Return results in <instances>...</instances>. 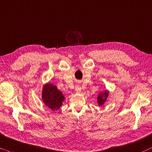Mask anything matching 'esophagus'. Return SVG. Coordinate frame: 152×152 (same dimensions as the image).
<instances>
[{
    "label": "esophagus",
    "mask_w": 152,
    "mask_h": 152,
    "mask_svg": "<svg viewBox=\"0 0 152 152\" xmlns=\"http://www.w3.org/2000/svg\"><path fill=\"white\" fill-rule=\"evenodd\" d=\"M75 91H76V92L77 93H80L81 92V88H80V86L77 85V86H76V88H75Z\"/></svg>",
    "instance_id": "1"
}]
</instances>
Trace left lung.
Returning <instances> with one entry per match:
<instances>
[{"mask_svg": "<svg viewBox=\"0 0 152 152\" xmlns=\"http://www.w3.org/2000/svg\"><path fill=\"white\" fill-rule=\"evenodd\" d=\"M109 95V92L108 90H105L104 92H102L99 93L98 96H97V103L99 106H102L106 102L107 98Z\"/></svg>", "mask_w": 152, "mask_h": 152, "instance_id": "8db88e82", "label": "left lung"}]
</instances>
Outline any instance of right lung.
I'll use <instances>...</instances> for the list:
<instances>
[{"label": "right lung", "instance_id": "1", "mask_svg": "<svg viewBox=\"0 0 152 152\" xmlns=\"http://www.w3.org/2000/svg\"><path fill=\"white\" fill-rule=\"evenodd\" d=\"M42 99L44 104L52 110H57L62 105L64 96L57 87L51 83H46L42 88Z\"/></svg>", "mask_w": 152, "mask_h": 152}]
</instances>
